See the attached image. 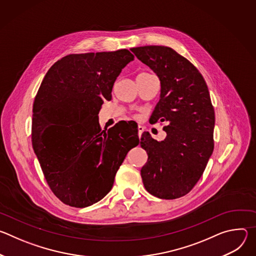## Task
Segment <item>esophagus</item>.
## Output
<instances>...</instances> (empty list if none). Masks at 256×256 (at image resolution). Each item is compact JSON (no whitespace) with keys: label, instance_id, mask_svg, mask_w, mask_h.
Segmentation results:
<instances>
[{"label":"esophagus","instance_id":"obj_1","mask_svg":"<svg viewBox=\"0 0 256 256\" xmlns=\"http://www.w3.org/2000/svg\"><path fill=\"white\" fill-rule=\"evenodd\" d=\"M144 126H138V136H142V132H144Z\"/></svg>","mask_w":256,"mask_h":256}]
</instances>
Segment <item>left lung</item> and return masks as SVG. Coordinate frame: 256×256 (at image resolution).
<instances>
[{
  "label": "left lung",
  "mask_w": 256,
  "mask_h": 256,
  "mask_svg": "<svg viewBox=\"0 0 256 256\" xmlns=\"http://www.w3.org/2000/svg\"><path fill=\"white\" fill-rule=\"evenodd\" d=\"M130 50L160 79V100L151 118L152 124H167L164 140H154L148 132L142 134L140 147L148 154L140 169L142 184L154 196L178 198L196 184L214 151L210 92L198 70L171 48L146 46Z\"/></svg>",
  "instance_id": "obj_1"
}]
</instances>
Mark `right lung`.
Here are the masks:
<instances>
[{
    "mask_svg": "<svg viewBox=\"0 0 256 256\" xmlns=\"http://www.w3.org/2000/svg\"><path fill=\"white\" fill-rule=\"evenodd\" d=\"M134 54L128 50L68 54L48 70L33 103L32 147L64 204L86 208L112 190L138 130L120 122L101 130L98 114Z\"/></svg>",
    "mask_w": 256,
    "mask_h": 256,
    "instance_id": "1",
    "label": "right lung"
}]
</instances>
